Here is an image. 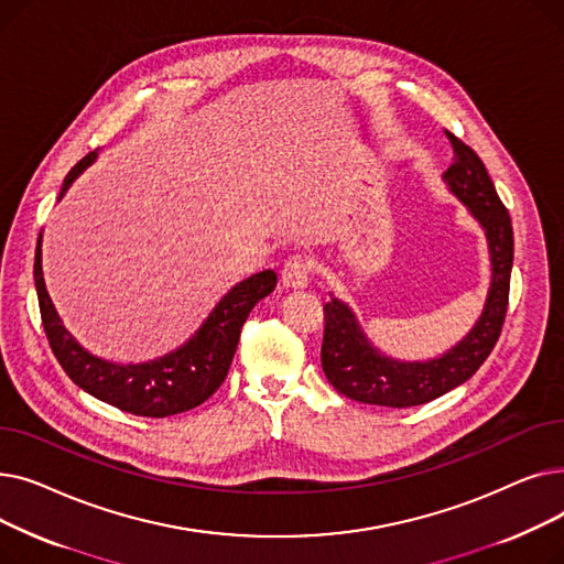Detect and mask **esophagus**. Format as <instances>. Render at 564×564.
<instances>
[{
    "instance_id": "34e87169",
    "label": "esophagus",
    "mask_w": 564,
    "mask_h": 564,
    "mask_svg": "<svg viewBox=\"0 0 564 564\" xmlns=\"http://www.w3.org/2000/svg\"><path fill=\"white\" fill-rule=\"evenodd\" d=\"M281 281L285 288L292 290H304L311 283V264L304 258H290L283 270H281Z\"/></svg>"
}]
</instances>
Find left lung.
Listing matches in <instances>:
<instances>
[{
    "instance_id": "obj_1",
    "label": "left lung",
    "mask_w": 564,
    "mask_h": 564,
    "mask_svg": "<svg viewBox=\"0 0 564 564\" xmlns=\"http://www.w3.org/2000/svg\"><path fill=\"white\" fill-rule=\"evenodd\" d=\"M453 143V164L443 173L448 189L482 226L491 256V285L482 315L455 347L430 361H398L381 354L364 334L357 315L340 300L324 304L322 370L332 387L364 404L416 406L476 375L491 354L508 313L514 235L508 207L496 194L491 177L462 139L446 132Z\"/></svg>"
}]
</instances>
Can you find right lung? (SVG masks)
Wrapping results in <instances>:
<instances>
[{
  "mask_svg": "<svg viewBox=\"0 0 564 564\" xmlns=\"http://www.w3.org/2000/svg\"><path fill=\"white\" fill-rule=\"evenodd\" d=\"M98 151L82 158L66 175L62 198L75 177L96 160ZM34 281L41 306L43 329L56 361L82 391L134 416L166 419L189 411L210 398L228 375L232 354L240 343L242 324L251 308L276 288L272 270L258 272L230 288L221 302L207 315L198 332L177 349L145 364H111L84 349L64 327L43 279L41 237L36 245Z\"/></svg>",
  "mask_w": 564,
  "mask_h": 564,
  "instance_id": "obj_1",
  "label": "right lung"
}]
</instances>
